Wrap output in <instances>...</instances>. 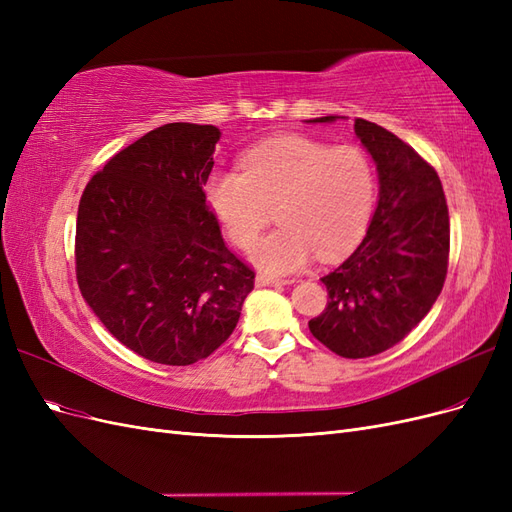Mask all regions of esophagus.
I'll use <instances>...</instances> for the list:
<instances>
[{
  "instance_id": "34e87169",
  "label": "esophagus",
  "mask_w": 512,
  "mask_h": 512,
  "mask_svg": "<svg viewBox=\"0 0 512 512\" xmlns=\"http://www.w3.org/2000/svg\"><path fill=\"white\" fill-rule=\"evenodd\" d=\"M290 282L292 280H275V277H269V275H258L256 277V284L258 286H286Z\"/></svg>"
}]
</instances>
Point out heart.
I'll return each instance as SVG.
<instances>
[{
  "label": "heart",
  "instance_id": "obj_1",
  "mask_svg": "<svg viewBox=\"0 0 512 512\" xmlns=\"http://www.w3.org/2000/svg\"><path fill=\"white\" fill-rule=\"evenodd\" d=\"M207 200L241 250H250L277 206L283 226L253 244L252 260L284 275L316 252L331 260L361 241L376 209L378 175L361 147L282 136L247 151L243 170H215Z\"/></svg>",
  "mask_w": 512,
  "mask_h": 512
}]
</instances>
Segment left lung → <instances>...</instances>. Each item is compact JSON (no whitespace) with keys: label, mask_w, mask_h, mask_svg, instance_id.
I'll return each instance as SVG.
<instances>
[{"label":"left lung","mask_w":512,"mask_h":512,"mask_svg":"<svg viewBox=\"0 0 512 512\" xmlns=\"http://www.w3.org/2000/svg\"><path fill=\"white\" fill-rule=\"evenodd\" d=\"M354 132L378 166V207L359 247L320 277L329 301L309 331L344 359H367L408 337L436 303L451 222L436 168L378 123L356 119Z\"/></svg>","instance_id":"left-lung-1"}]
</instances>
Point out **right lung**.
Instances as JSON below:
<instances>
[{"label":"right lung","mask_w":512,"mask_h":512,"mask_svg":"<svg viewBox=\"0 0 512 512\" xmlns=\"http://www.w3.org/2000/svg\"><path fill=\"white\" fill-rule=\"evenodd\" d=\"M222 132L166 123L89 179L76 215V282L115 339L192 365L235 331L254 269L232 254L203 185Z\"/></svg>","instance_id":"right-lung-1"}]
</instances>
